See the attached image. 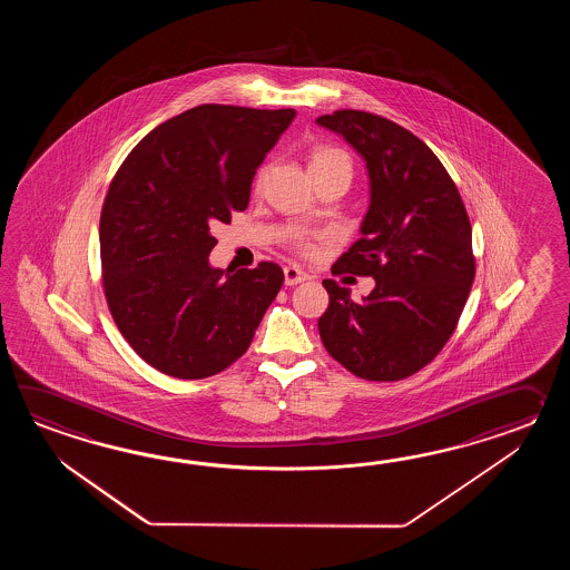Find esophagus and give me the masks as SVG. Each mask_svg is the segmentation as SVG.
<instances>
[{
    "mask_svg": "<svg viewBox=\"0 0 570 570\" xmlns=\"http://www.w3.org/2000/svg\"><path fill=\"white\" fill-rule=\"evenodd\" d=\"M283 273H285V285H297V283L309 279V275L297 265H287L283 268Z\"/></svg>",
    "mask_w": 570,
    "mask_h": 570,
    "instance_id": "1",
    "label": "esophagus"
}]
</instances>
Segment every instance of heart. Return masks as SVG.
I'll use <instances>...</instances> for the list:
<instances>
[{
  "label": "heart",
  "mask_w": 570,
  "mask_h": 570,
  "mask_svg": "<svg viewBox=\"0 0 570 570\" xmlns=\"http://www.w3.org/2000/svg\"><path fill=\"white\" fill-rule=\"evenodd\" d=\"M309 169H312V175L338 169L348 170L352 175V158L342 148H336V146H315L314 150H312V157H309ZM265 177H267V169L263 167V169L256 173V191H261ZM295 246L305 255L314 253V244L305 240V238H295Z\"/></svg>",
  "instance_id": "heart-1"
}]
</instances>
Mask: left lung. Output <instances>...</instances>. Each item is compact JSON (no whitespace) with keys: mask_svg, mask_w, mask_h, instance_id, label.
<instances>
[{"mask_svg":"<svg viewBox=\"0 0 570 570\" xmlns=\"http://www.w3.org/2000/svg\"><path fill=\"white\" fill-rule=\"evenodd\" d=\"M317 124L342 134L366 160L371 206L363 238L334 275L373 277L363 302L324 281L330 303L317 320L334 361L366 381H401L432 363L456 330L474 281L473 228L440 158L383 116L338 109Z\"/></svg>","mask_w":570,"mask_h":570,"instance_id":"8db88e82","label":"left lung"}]
</instances>
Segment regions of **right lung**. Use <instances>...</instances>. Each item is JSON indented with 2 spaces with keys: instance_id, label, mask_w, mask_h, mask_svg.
I'll return each mask as SVG.
<instances>
[{
  "instance_id": "1",
  "label": "right lung",
  "mask_w": 570,
  "mask_h": 570,
  "mask_svg": "<svg viewBox=\"0 0 570 570\" xmlns=\"http://www.w3.org/2000/svg\"><path fill=\"white\" fill-rule=\"evenodd\" d=\"M295 109L204 104L163 121L109 183L101 281L121 336L165 375L206 379L248 351L283 285L275 263L226 273L209 228L244 212L250 183Z\"/></svg>"
}]
</instances>
